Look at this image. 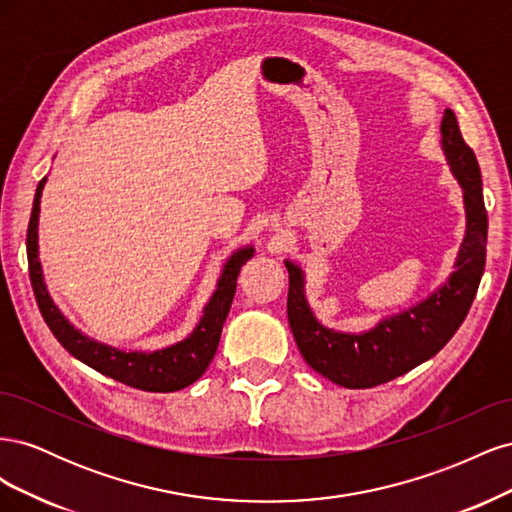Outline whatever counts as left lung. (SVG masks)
<instances>
[{
  "label": "left lung",
  "instance_id": "obj_1",
  "mask_svg": "<svg viewBox=\"0 0 512 512\" xmlns=\"http://www.w3.org/2000/svg\"><path fill=\"white\" fill-rule=\"evenodd\" d=\"M442 149L463 188L468 228L461 243L455 273L423 303L404 314L382 320L367 333H335L314 318L303 294V273L286 262L288 269V322L303 359L320 376L346 389H371L408 374L416 365L438 354L466 320L487 252V209L483 181L472 147L463 141L451 108L442 119Z\"/></svg>",
  "mask_w": 512,
  "mask_h": 512
}]
</instances>
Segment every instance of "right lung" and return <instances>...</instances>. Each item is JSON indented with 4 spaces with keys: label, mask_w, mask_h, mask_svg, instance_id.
<instances>
[{
    "label": "right lung",
    "mask_w": 512,
    "mask_h": 512,
    "mask_svg": "<svg viewBox=\"0 0 512 512\" xmlns=\"http://www.w3.org/2000/svg\"><path fill=\"white\" fill-rule=\"evenodd\" d=\"M46 177L38 183L32 218H29L27 228V262H29V280L36 294V303L44 322L49 324L51 333L57 337V342L64 346L74 359L83 361L91 369L100 374L132 386V389L151 391V393H173L185 389L205 374L211 359L215 356L220 344L222 327L230 312L232 299H235L237 277L241 267L252 258L254 250L245 247L232 256L224 273L218 282V290L213 292L211 301L205 307V314L200 318L194 333L183 339V342L170 346L158 352H121L111 346H102L91 342L85 335L76 331L72 324L61 316L55 303L46 292L42 269L38 260V213H40V196Z\"/></svg>",
    "instance_id": "right-lung-1"
}]
</instances>
